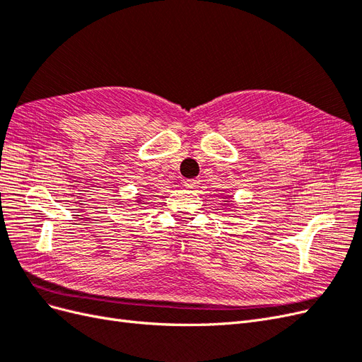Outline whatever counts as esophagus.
Wrapping results in <instances>:
<instances>
[{
  "label": "esophagus",
  "mask_w": 362,
  "mask_h": 362,
  "mask_svg": "<svg viewBox=\"0 0 362 362\" xmlns=\"http://www.w3.org/2000/svg\"><path fill=\"white\" fill-rule=\"evenodd\" d=\"M184 185H185V187H187V189H196V187H198V185H199V180H196V178H192V180H185L184 181Z\"/></svg>",
  "instance_id": "1"
}]
</instances>
